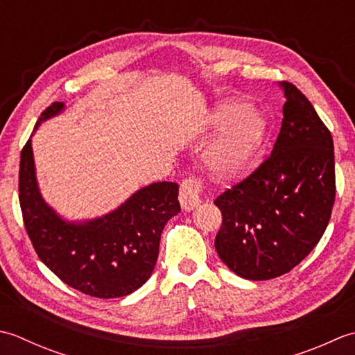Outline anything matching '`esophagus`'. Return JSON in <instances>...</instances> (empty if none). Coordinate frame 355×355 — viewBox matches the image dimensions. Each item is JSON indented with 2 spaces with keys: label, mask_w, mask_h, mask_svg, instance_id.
Wrapping results in <instances>:
<instances>
[{
  "label": "esophagus",
  "mask_w": 355,
  "mask_h": 355,
  "mask_svg": "<svg viewBox=\"0 0 355 355\" xmlns=\"http://www.w3.org/2000/svg\"><path fill=\"white\" fill-rule=\"evenodd\" d=\"M200 191L202 187L198 179H185L182 184H180V190H179V202L180 207L185 211H191L194 207H198L200 204Z\"/></svg>",
  "instance_id": "obj_1"
}]
</instances>
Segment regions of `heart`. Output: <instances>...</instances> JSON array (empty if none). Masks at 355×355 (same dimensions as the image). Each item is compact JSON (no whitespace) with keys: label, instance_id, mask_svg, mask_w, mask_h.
<instances>
[{"label":"heart","instance_id":"1","mask_svg":"<svg viewBox=\"0 0 355 355\" xmlns=\"http://www.w3.org/2000/svg\"><path fill=\"white\" fill-rule=\"evenodd\" d=\"M211 122L223 128L204 151L208 175L219 182L245 176L257 161L268 135L263 113L243 103L227 101L216 107Z\"/></svg>","mask_w":355,"mask_h":355}]
</instances>
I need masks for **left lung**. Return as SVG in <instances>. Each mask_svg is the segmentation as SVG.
<instances>
[{"label":"left lung","instance_id":"8db88e82","mask_svg":"<svg viewBox=\"0 0 355 355\" xmlns=\"http://www.w3.org/2000/svg\"><path fill=\"white\" fill-rule=\"evenodd\" d=\"M270 157L214 200L222 227L214 247L239 277L270 280L291 271L322 239L336 198L334 142L308 98L289 83Z\"/></svg>","mask_w":355,"mask_h":355}]
</instances>
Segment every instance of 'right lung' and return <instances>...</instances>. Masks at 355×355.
Instances as JSON below:
<instances>
[{
	"label": "right lung",
	"mask_w": 355,
	"mask_h": 355,
	"mask_svg": "<svg viewBox=\"0 0 355 355\" xmlns=\"http://www.w3.org/2000/svg\"><path fill=\"white\" fill-rule=\"evenodd\" d=\"M66 104L42 112L19 161V205L36 254L64 284L99 299L124 297L155 270L161 233L180 211L176 182H153L101 218L67 220L42 198L36 179L32 137Z\"/></svg>",
	"instance_id": "right-lung-1"
}]
</instances>
